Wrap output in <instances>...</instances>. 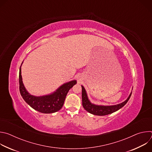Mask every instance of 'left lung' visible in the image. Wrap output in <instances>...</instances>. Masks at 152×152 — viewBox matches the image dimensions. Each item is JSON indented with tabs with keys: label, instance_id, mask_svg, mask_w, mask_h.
I'll return each mask as SVG.
<instances>
[{
	"label": "left lung",
	"instance_id": "1",
	"mask_svg": "<svg viewBox=\"0 0 152 152\" xmlns=\"http://www.w3.org/2000/svg\"><path fill=\"white\" fill-rule=\"evenodd\" d=\"M132 93L130 94L128 98L123 103L116 105L112 106H102V105H96L91 103L88 100L87 94L83 86H82V106L84 109L88 113L96 115H106L112 114L124 106L131 97Z\"/></svg>",
	"mask_w": 152,
	"mask_h": 152
}]
</instances>
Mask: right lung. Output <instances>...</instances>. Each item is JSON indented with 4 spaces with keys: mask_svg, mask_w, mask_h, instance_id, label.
<instances>
[{
    "mask_svg": "<svg viewBox=\"0 0 152 152\" xmlns=\"http://www.w3.org/2000/svg\"><path fill=\"white\" fill-rule=\"evenodd\" d=\"M76 83V80H72L63 84L52 94L39 97L34 96L30 94L24 86L22 77L21 75V66L20 67L19 89L20 94L31 107L41 113L50 114L60 110L64 104L69 91Z\"/></svg>",
    "mask_w": 152,
    "mask_h": 152,
    "instance_id": "add662e5",
    "label": "right lung"
}]
</instances>
